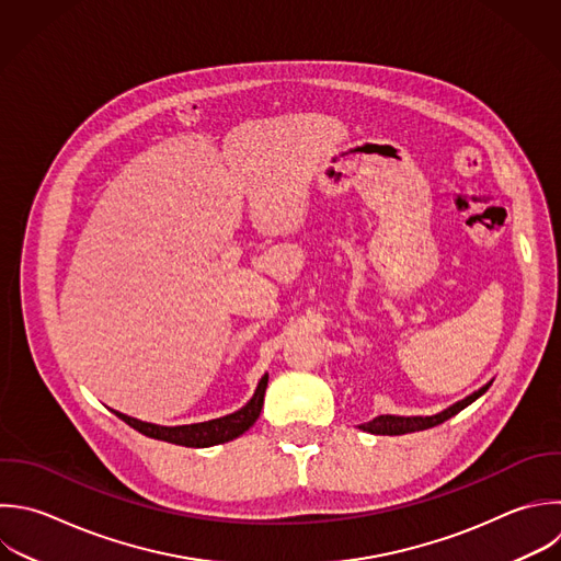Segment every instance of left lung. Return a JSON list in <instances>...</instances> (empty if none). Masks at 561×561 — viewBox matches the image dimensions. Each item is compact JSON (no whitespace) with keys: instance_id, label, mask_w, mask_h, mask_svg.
<instances>
[{"instance_id":"8db88e82","label":"left lung","mask_w":561,"mask_h":561,"mask_svg":"<svg viewBox=\"0 0 561 561\" xmlns=\"http://www.w3.org/2000/svg\"><path fill=\"white\" fill-rule=\"evenodd\" d=\"M491 386V381L486 386H482L480 390H476L473 394L465 397L462 401L449 405L447 410L434 414V416H392V414H381V416H375L373 421L368 423H362L357 425L359 430L364 432H370V434H386V436H397V434H408V432H419V430H427V427H434L443 421H447L449 416L458 414L462 408H467L471 401H476L486 388Z\"/></svg>"}]
</instances>
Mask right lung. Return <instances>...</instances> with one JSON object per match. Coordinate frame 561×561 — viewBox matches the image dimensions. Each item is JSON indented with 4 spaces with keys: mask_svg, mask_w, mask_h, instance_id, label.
Here are the masks:
<instances>
[{
    "mask_svg": "<svg viewBox=\"0 0 561 561\" xmlns=\"http://www.w3.org/2000/svg\"><path fill=\"white\" fill-rule=\"evenodd\" d=\"M265 388H267V375L259 381V388H256L254 397L241 410H237L228 416H221V419L193 423V425L164 427V425H153V423L131 419V416L121 414L116 410H114V414L118 419H123L127 425H131L134 430H138L140 434H145V436L167 440V443H175V445H186V447H210V445L232 440V438H237L239 434H243L245 430H250L254 425V421L259 419L261 408H263Z\"/></svg>",
    "mask_w": 561,
    "mask_h": 561,
    "instance_id": "right-lung-1",
    "label": "right lung"
}]
</instances>
